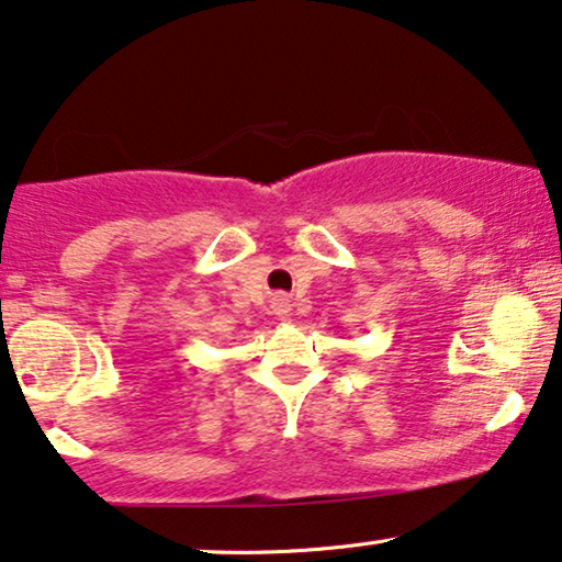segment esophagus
Masks as SVG:
<instances>
[{
  "label": "esophagus",
  "instance_id": "34e87169",
  "mask_svg": "<svg viewBox=\"0 0 562 562\" xmlns=\"http://www.w3.org/2000/svg\"><path fill=\"white\" fill-rule=\"evenodd\" d=\"M274 311H277V316L280 318H288L290 316V301L285 295H277L274 297Z\"/></svg>",
  "mask_w": 562,
  "mask_h": 562
}]
</instances>
